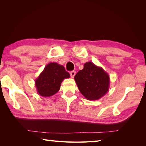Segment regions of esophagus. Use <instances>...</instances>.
Returning a JSON list of instances; mask_svg holds the SVG:
<instances>
[{
	"mask_svg": "<svg viewBox=\"0 0 146 146\" xmlns=\"http://www.w3.org/2000/svg\"><path fill=\"white\" fill-rule=\"evenodd\" d=\"M70 77H71V78H74L75 75H76V71H71L70 72Z\"/></svg>",
	"mask_w": 146,
	"mask_h": 146,
	"instance_id": "34e87169",
	"label": "esophagus"
}]
</instances>
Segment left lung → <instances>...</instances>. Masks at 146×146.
Wrapping results in <instances>:
<instances>
[{
  "label": "left lung",
  "instance_id": "1",
  "mask_svg": "<svg viewBox=\"0 0 146 146\" xmlns=\"http://www.w3.org/2000/svg\"><path fill=\"white\" fill-rule=\"evenodd\" d=\"M74 79L81 94L88 100H98L109 90V75L92 62L85 63L83 69L79 70Z\"/></svg>",
  "mask_w": 146,
  "mask_h": 146
}]
</instances>
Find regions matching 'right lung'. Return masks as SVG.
<instances>
[{
	"label": "right lung",
	"mask_w": 146,
	"mask_h": 146,
	"mask_svg": "<svg viewBox=\"0 0 146 146\" xmlns=\"http://www.w3.org/2000/svg\"><path fill=\"white\" fill-rule=\"evenodd\" d=\"M70 77L64 66L57 63L47 64L42 72L35 80V83L38 94L42 97H50L60 90L61 82Z\"/></svg>",
	"instance_id": "right-lung-1"
}]
</instances>
